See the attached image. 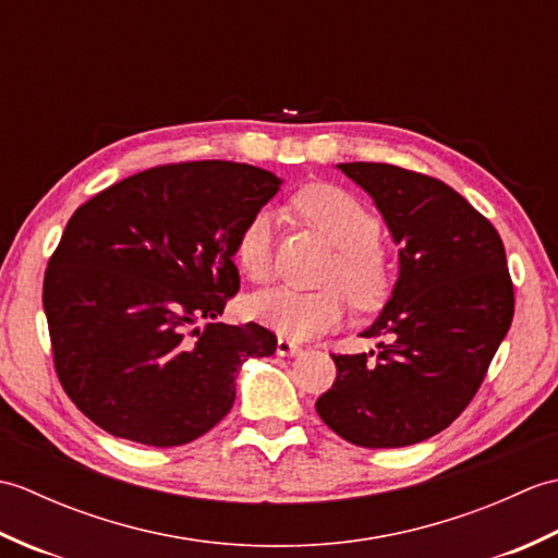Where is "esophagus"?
I'll list each match as a JSON object with an SVG mask.
<instances>
[{
    "instance_id": "obj_1",
    "label": "esophagus",
    "mask_w": 558,
    "mask_h": 558,
    "mask_svg": "<svg viewBox=\"0 0 558 558\" xmlns=\"http://www.w3.org/2000/svg\"><path fill=\"white\" fill-rule=\"evenodd\" d=\"M278 354L280 357H298V354H302V345H298V342L290 340V338H278Z\"/></svg>"
}]
</instances>
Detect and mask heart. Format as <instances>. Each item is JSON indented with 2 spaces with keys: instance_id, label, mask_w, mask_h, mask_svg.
Instances as JSON below:
<instances>
[{
  "instance_id": "heart-1",
  "label": "heart",
  "mask_w": 558,
  "mask_h": 558,
  "mask_svg": "<svg viewBox=\"0 0 558 558\" xmlns=\"http://www.w3.org/2000/svg\"><path fill=\"white\" fill-rule=\"evenodd\" d=\"M294 208L306 225L338 248L333 264L324 272L326 290L304 292L272 288L258 292L248 302V314L276 333L306 340L336 328L348 310V298L369 310L390 290V260L381 242V220L362 201L333 184L306 186L294 196ZM272 246H276V218L258 210L248 218L234 240V260L248 280L272 278Z\"/></svg>"
}]
</instances>
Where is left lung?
Returning <instances> with one entry per match:
<instances>
[{"label": "left lung", "instance_id": "left-lung-1", "mask_svg": "<svg viewBox=\"0 0 558 558\" xmlns=\"http://www.w3.org/2000/svg\"><path fill=\"white\" fill-rule=\"evenodd\" d=\"M338 168L374 198L400 244L393 298L362 336L376 354H333L316 412L362 448L420 444L475 398L513 322L515 294L494 225L456 189L388 162Z\"/></svg>", "mask_w": 558, "mask_h": 558}]
</instances>
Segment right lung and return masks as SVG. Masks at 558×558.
<instances>
[{"label":"right lung","instance_id":"obj_1","mask_svg":"<svg viewBox=\"0 0 558 558\" xmlns=\"http://www.w3.org/2000/svg\"><path fill=\"white\" fill-rule=\"evenodd\" d=\"M280 180L246 162H170L78 206L45 268L52 362L71 402L117 438L182 446L234 402L272 330L218 324L240 290L234 240Z\"/></svg>","mask_w":558,"mask_h":558}]
</instances>
